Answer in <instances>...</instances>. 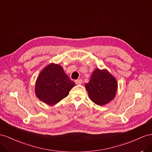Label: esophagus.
Here are the masks:
<instances>
[{"label": "esophagus", "instance_id": "1", "mask_svg": "<svg viewBox=\"0 0 152 152\" xmlns=\"http://www.w3.org/2000/svg\"><path fill=\"white\" fill-rule=\"evenodd\" d=\"M82 80L80 79V80H77L75 81V83L77 84V85H81L82 83Z\"/></svg>", "mask_w": 152, "mask_h": 152}]
</instances>
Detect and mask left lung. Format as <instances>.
I'll list each match as a JSON object with an SVG mask.
<instances>
[{
	"mask_svg": "<svg viewBox=\"0 0 152 152\" xmlns=\"http://www.w3.org/2000/svg\"><path fill=\"white\" fill-rule=\"evenodd\" d=\"M89 98L95 104L103 106L114 99L118 89L115 77L106 69H96L88 83L85 84Z\"/></svg>",
	"mask_w": 152,
	"mask_h": 152,
	"instance_id": "obj_1",
	"label": "left lung"
}]
</instances>
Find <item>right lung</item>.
<instances>
[{
    "instance_id": "obj_1",
    "label": "right lung",
    "mask_w": 152,
    "mask_h": 152,
    "mask_svg": "<svg viewBox=\"0 0 152 152\" xmlns=\"http://www.w3.org/2000/svg\"><path fill=\"white\" fill-rule=\"evenodd\" d=\"M59 64L51 63L39 74L35 85V94L39 100L53 106L66 97L75 86Z\"/></svg>"
}]
</instances>
